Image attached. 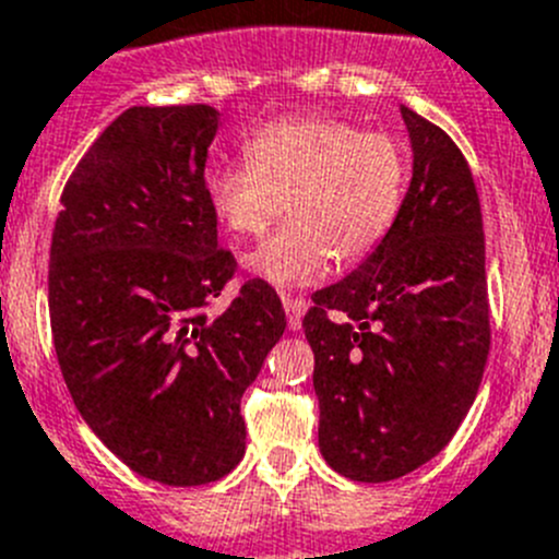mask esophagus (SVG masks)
<instances>
[{"mask_svg":"<svg viewBox=\"0 0 559 559\" xmlns=\"http://www.w3.org/2000/svg\"><path fill=\"white\" fill-rule=\"evenodd\" d=\"M306 309H309V304H306L304 298H289V295H286V298H284L286 325H289L292 331H298V329H300V323H304Z\"/></svg>","mask_w":559,"mask_h":559,"instance_id":"esophagus-1","label":"esophagus"}]
</instances>
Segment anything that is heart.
<instances>
[{
  "mask_svg": "<svg viewBox=\"0 0 559 559\" xmlns=\"http://www.w3.org/2000/svg\"><path fill=\"white\" fill-rule=\"evenodd\" d=\"M245 158L205 173L214 217L236 236L292 223L245 255L275 289L323 281L331 261L367 259L392 230L409 183V155L390 133L331 117H284L248 135Z\"/></svg>",
  "mask_w": 559,
  "mask_h": 559,
  "instance_id": "1",
  "label": "heart"
}]
</instances>
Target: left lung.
Returning a JSON list of instances; mask_svg holds the SVG:
<instances>
[{
  "instance_id": "1",
  "label": "left lung",
  "mask_w": 559,
  "mask_h": 559,
  "mask_svg": "<svg viewBox=\"0 0 559 559\" xmlns=\"http://www.w3.org/2000/svg\"><path fill=\"white\" fill-rule=\"evenodd\" d=\"M412 180L384 242L314 292L317 442L336 474L390 481L449 445L490 350L485 230L474 175L445 130L401 105Z\"/></svg>"
}]
</instances>
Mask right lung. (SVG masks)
I'll return each instance as SVG.
<instances>
[{
    "label": "right lung",
    "instance_id": "obj_1",
    "mask_svg": "<svg viewBox=\"0 0 559 559\" xmlns=\"http://www.w3.org/2000/svg\"><path fill=\"white\" fill-rule=\"evenodd\" d=\"M211 105H135L63 189L49 250V320L72 401L130 471L173 487L223 479L245 456L242 392L286 317L261 278L223 314L234 278L205 198Z\"/></svg>",
    "mask_w": 559,
    "mask_h": 559
}]
</instances>
